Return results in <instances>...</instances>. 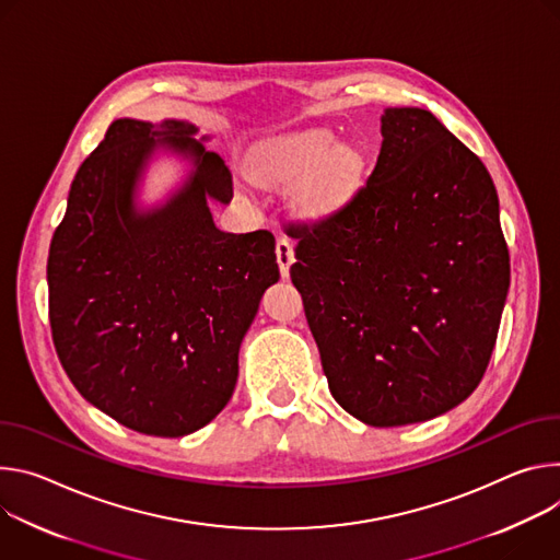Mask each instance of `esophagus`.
I'll return each mask as SVG.
<instances>
[{
    "instance_id": "obj_1",
    "label": "esophagus",
    "mask_w": 560,
    "mask_h": 560,
    "mask_svg": "<svg viewBox=\"0 0 560 560\" xmlns=\"http://www.w3.org/2000/svg\"><path fill=\"white\" fill-rule=\"evenodd\" d=\"M276 260H278L282 278H287L289 276V267L293 262V246H291V242L287 237H278V242H276Z\"/></svg>"
}]
</instances>
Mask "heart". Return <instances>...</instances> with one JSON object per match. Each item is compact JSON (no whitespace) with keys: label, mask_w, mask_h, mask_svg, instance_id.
<instances>
[{"label":"heart","mask_w":560,"mask_h":560,"mask_svg":"<svg viewBox=\"0 0 560 560\" xmlns=\"http://www.w3.org/2000/svg\"><path fill=\"white\" fill-rule=\"evenodd\" d=\"M364 171V153L349 142H338L327 129H304L276 136L258 147L254 175L260 182L291 186L295 211L320 222L340 213L353 198Z\"/></svg>","instance_id":"obj_1"}]
</instances>
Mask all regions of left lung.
<instances>
[{
  "mask_svg": "<svg viewBox=\"0 0 560 560\" xmlns=\"http://www.w3.org/2000/svg\"><path fill=\"white\" fill-rule=\"evenodd\" d=\"M366 186L320 224H289L291 282L336 402L371 427L447 413L489 364L510 289L485 164L424 108H385Z\"/></svg>",
  "mask_w": 560,
  "mask_h": 560,
  "instance_id": "8db88e82",
  "label": "left lung"
}]
</instances>
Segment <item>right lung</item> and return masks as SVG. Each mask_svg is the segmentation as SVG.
<instances>
[{
  "instance_id": "right-lung-1",
  "label": "right lung",
  "mask_w": 560,
  "mask_h": 560,
  "mask_svg": "<svg viewBox=\"0 0 560 560\" xmlns=\"http://www.w3.org/2000/svg\"><path fill=\"white\" fill-rule=\"evenodd\" d=\"M196 136L184 119H115L71 184L46 267L52 342L75 389L162 439L194 433L226 407L242 338L280 280L269 231L215 226L211 202H231L233 179ZM158 154L190 171L147 208L139 194Z\"/></svg>"
}]
</instances>
